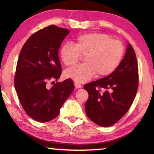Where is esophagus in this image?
<instances>
[{"instance_id":"esophagus-1","label":"esophagus","mask_w":154,"mask_h":154,"mask_svg":"<svg viewBox=\"0 0 154 154\" xmlns=\"http://www.w3.org/2000/svg\"><path fill=\"white\" fill-rule=\"evenodd\" d=\"M74 85H75V87L76 88H79H79L81 87V85H80L79 83H75Z\"/></svg>"}]
</instances>
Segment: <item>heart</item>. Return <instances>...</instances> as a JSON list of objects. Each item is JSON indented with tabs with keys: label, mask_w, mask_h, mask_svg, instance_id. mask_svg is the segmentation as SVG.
<instances>
[{
	"label": "heart",
	"mask_w": 154,
	"mask_h": 154,
	"mask_svg": "<svg viewBox=\"0 0 154 154\" xmlns=\"http://www.w3.org/2000/svg\"><path fill=\"white\" fill-rule=\"evenodd\" d=\"M124 46L122 42L112 40L109 35L89 33L79 35L72 44L63 45L60 50V57L65 65H73L85 55V63L68 68L64 75L77 83H86L97 74L105 77L119 67L122 60Z\"/></svg>",
	"instance_id": "1"
}]
</instances>
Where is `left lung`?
I'll return each mask as SVG.
<instances>
[{
  "label": "left lung",
  "instance_id": "1",
  "mask_svg": "<svg viewBox=\"0 0 154 154\" xmlns=\"http://www.w3.org/2000/svg\"><path fill=\"white\" fill-rule=\"evenodd\" d=\"M138 87V69L134 50L128 44L119 67L106 77L84 85L89 93L85 103L87 116L102 127L116 123L133 103ZM105 92L102 94L100 89Z\"/></svg>",
  "mask_w": 154,
  "mask_h": 154
}]
</instances>
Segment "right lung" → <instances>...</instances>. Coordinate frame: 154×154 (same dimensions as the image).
<instances>
[{
    "instance_id": "obj_1",
    "label": "right lung",
    "mask_w": 154,
    "mask_h": 154,
    "mask_svg": "<svg viewBox=\"0 0 154 154\" xmlns=\"http://www.w3.org/2000/svg\"><path fill=\"white\" fill-rule=\"evenodd\" d=\"M69 33L67 29L49 26L32 34L20 53L15 89L25 112L38 122H46L57 117L73 91L74 83L70 79L51 88L46 85L51 79H60L61 66L58 50Z\"/></svg>"
}]
</instances>
